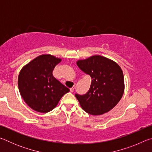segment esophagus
<instances>
[{"instance_id": "1", "label": "esophagus", "mask_w": 152, "mask_h": 152, "mask_svg": "<svg viewBox=\"0 0 152 152\" xmlns=\"http://www.w3.org/2000/svg\"><path fill=\"white\" fill-rule=\"evenodd\" d=\"M74 88H75V87H74V86H73L72 88H71L70 89V92H74Z\"/></svg>"}]
</instances>
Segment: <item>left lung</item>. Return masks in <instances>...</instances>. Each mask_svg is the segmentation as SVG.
Wrapping results in <instances>:
<instances>
[{
    "label": "left lung",
    "instance_id": "1",
    "mask_svg": "<svg viewBox=\"0 0 152 152\" xmlns=\"http://www.w3.org/2000/svg\"><path fill=\"white\" fill-rule=\"evenodd\" d=\"M77 65L92 78L86 94H75L82 109L93 115L109 112L119 102L124 92L121 68L115 61L101 56L79 60Z\"/></svg>",
    "mask_w": 152,
    "mask_h": 152
}]
</instances>
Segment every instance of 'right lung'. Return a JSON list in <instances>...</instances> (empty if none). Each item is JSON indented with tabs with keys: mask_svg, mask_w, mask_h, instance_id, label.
<instances>
[{
	"mask_svg": "<svg viewBox=\"0 0 152 152\" xmlns=\"http://www.w3.org/2000/svg\"><path fill=\"white\" fill-rule=\"evenodd\" d=\"M61 60L51 55H42L20 70L18 78L20 94L28 106L40 113L51 111L61 98L70 91L53 76Z\"/></svg>",
	"mask_w": 152,
	"mask_h": 152,
	"instance_id": "1",
	"label": "right lung"
}]
</instances>
